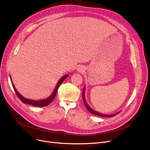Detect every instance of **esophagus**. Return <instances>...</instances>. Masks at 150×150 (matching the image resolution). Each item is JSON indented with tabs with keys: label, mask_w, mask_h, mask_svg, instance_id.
Instances as JSON below:
<instances>
[{
	"label": "esophagus",
	"mask_w": 150,
	"mask_h": 150,
	"mask_svg": "<svg viewBox=\"0 0 150 150\" xmlns=\"http://www.w3.org/2000/svg\"><path fill=\"white\" fill-rule=\"evenodd\" d=\"M83 70V68L82 67H79V69H78V70L80 71V72H81V71H82Z\"/></svg>",
	"instance_id": "34e87169"
}]
</instances>
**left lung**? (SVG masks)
<instances>
[{
  "mask_svg": "<svg viewBox=\"0 0 150 150\" xmlns=\"http://www.w3.org/2000/svg\"><path fill=\"white\" fill-rule=\"evenodd\" d=\"M83 100L84 103V105H85L86 108H87V109L88 110L89 112H91V114H94V115H98V116H100V117H114V116L116 115L117 114L119 113V112H117V113L114 114H113V115H106V114L99 113V112H97V111H94V110L92 109L88 105L87 103H86V100H85V97H84V89H83Z\"/></svg>",
  "mask_w": 150,
  "mask_h": 150,
  "instance_id": "8db88e82",
  "label": "left lung"
}]
</instances>
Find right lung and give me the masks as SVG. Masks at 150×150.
<instances>
[{
    "instance_id": "obj_1",
    "label": "right lung",
    "mask_w": 150,
    "mask_h": 150,
    "mask_svg": "<svg viewBox=\"0 0 150 150\" xmlns=\"http://www.w3.org/2000/svg\"><path fill=\"white\" fill-rule=\"evenodd\" d=\"M69 75H64V76H62L60 80L59 81V82L58 83L56 88H55L54 90V92H53V93L52 94V95L48 98H46L45 100H38V101H35V100H29V99H27V98H25L24 97H23L21 95H20V93L16 91V89L14 86L11 81V78L10 77V79H11V84H12V86H13V88L16 92V93L17 96L19 97V98L21 100V101L22 102V103H27V104H28V105H32V106H38V107H44V106H46L47 105H49L51 102L53 101V100L55 96H56L57 93V92H58V89L59 87V86L61 84V83L64 81V80L66 79V78Z\"/></svg>"
}]
</instances>
